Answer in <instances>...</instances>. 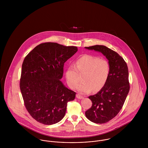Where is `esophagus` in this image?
Segmentation results:
<instances>
[{
    "mask_svg": "<svg viewBox=\"0 0 148 148\" xmlns=\"http://www.w3.org/2000/svg\"><path fill=\"white\" fill-rule=\"evenodd\" d=\"M76 97L77 99H82L84 98V97L82 95H81L80 94H77L76 95Z\"/></svg>",
    "mask_w": 148,
    "mask_h": 148,
    "instance_id": "1",
    "label": "esophagus"
}]
</instances>
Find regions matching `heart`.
Listing matches in <instances>:
<instances>
[{
	"label": "heart",
	"mask_w": 148,
	"mask_h": 148,
	"mask_svg": "<svg viewBox=\"0 0 148 148\" xmlns=\"http://www.w3.org/2000/svg\"><path fill=\"white\" fill-rule=\"evenodd\" d=\"M110 72L109 62L97 56L85 55L78 59L75 65H69L65 72L67 84L71 88H75L79 84L80 74H84L83 82L77 88L83 93L100 90L106 84Z\"/></svg>",
	"instance_id": "b5f03b06"
}]
</instances>
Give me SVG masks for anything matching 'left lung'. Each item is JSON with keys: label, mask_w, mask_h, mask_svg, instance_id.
<instances>
[{"label": "left lung", "mask_w": 148, "mask_h": 148, "mask_svg": "<svg viewBox=\"0 0 148 148\" xmlns=\"http://www.w3.org/2000/svg\"><path fill=\"white\" fill-rule=\"evenodd\" d=\"M85 48L101 52L110 64V72L106 84L97 94L88 97L92 106L85 112L90 121L104 124L116 117L125 103L130 89L127 66L121 56L104 45Z\"/></svg>", "instance_id": "obj_1"}]
</instances>
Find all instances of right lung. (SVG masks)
<instances>
[{
  "label": "right lung",
  "instance_id": "1",
  "mask_svg": "<svg viewBox=\"0 0 148 148\" xmlns=\"http://www.w3.org/2000/svg\"><path fill=\"white\" fill-rule=\"evenodd\" d=\"M77 50L74 46L44 42L24 58L20 89L25 108L38 122L44 125L59 122L65 116L68 102L75 99L76 92L60 80L65 62Z\"/></svg>",
  "mask_w": 148,
  "mask_h": 148
}]
</instances>
